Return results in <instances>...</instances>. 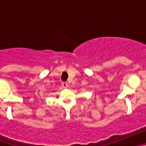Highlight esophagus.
<instances>
[{"label": "esophagus", "instance_id": "obj_1", "mask_svg": "<svg viewBox=\"0 0 146 146\" xmlns=\"http://www.w3.org/2000/svg\"><path fill=\"white\" fill-rule=\"evenodd\" d=\"M62 86L64 88H67L68 87V83L66 82H62Z\"/></svg>", "mask_w": 146, "mask_h": 146}]
</instances>
